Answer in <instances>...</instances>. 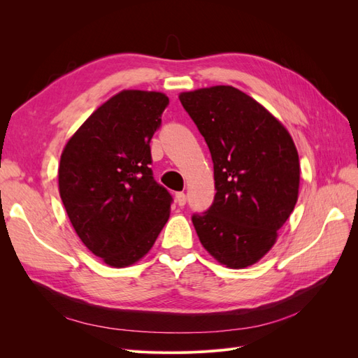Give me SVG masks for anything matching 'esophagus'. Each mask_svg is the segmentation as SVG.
<instances>
[{
	"label": "esophagus",
	"mask_w": 358,
	"mask_h": 358,
	"mask_svg": "<svg viewBox=\"0 0 358 358\" xmlns=\"http://www.w3.org/2000/svg\"><path fill=\"white\" fill-rule=\"evenodd\" d=\"M176 203L179 204V206H185V203H187V196L183 192H178L176 194Z\"/></svg>",
	"instance_id": "34e87169"
}]
</instances>
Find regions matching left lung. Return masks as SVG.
I'll return each mask as SVG.
<instances>
[{"label": "left lung", "mask_w": 358, "mask_h": 358, "mask_svg": "<svg viewBox=\"0 0 358 358\" xmlns=\"http://www.w3.org/2000/svg\"><path fill=\"white\" fill-rule=\"evenodd\" d=\"M209 146L215 200L192 224L203 248L230 268L258 263L299 199L300 162L288 129L252 96L229 85L180 92Z\"/></svg>", "instance_id": "left-lung-1"}]
</instances>
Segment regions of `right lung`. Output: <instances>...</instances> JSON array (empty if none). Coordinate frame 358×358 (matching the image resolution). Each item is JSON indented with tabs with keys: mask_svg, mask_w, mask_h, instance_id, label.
I'll return each instance as SVG.
<instances>
[{
	"mask_svg": "<svg viewBox=\"0 0 358 358\" xmlns=\"http://www.w3.org/2000/svg\"><path fill=\"white\" fill-rule=\"evenodd\" d=\"M169 96L124 90L103 103L64 146L59 196L83 245L110 267H128L154 246L171 196L154 180L150 138Z\"/></svg>",
	"mask_w": 358,
	"mask_h": 358,
	"instance_id": "right-lung-1",
	"label": "right lung"
}]
</instances>
